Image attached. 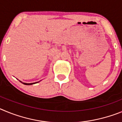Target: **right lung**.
I'll return each mask as SVG.
<instances>
[{"label":"right lung","mask_w":122,"mask_h":122,"mask_svg":"<svg viewBox=\"0 0 122 122\" xmlns=\"http://www.w3.org/2000/svg\"><path fill=\"white\" fill-rule=\"evenodd\" d=\"M21 82H22L23 84L24 85H32V84H36V83H38V82H33V83H25V82H22L20 81Z\"/></svg>","instance_id":"obj_1"}]
</instances>
